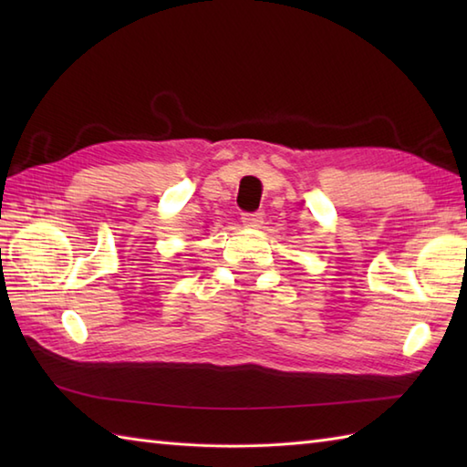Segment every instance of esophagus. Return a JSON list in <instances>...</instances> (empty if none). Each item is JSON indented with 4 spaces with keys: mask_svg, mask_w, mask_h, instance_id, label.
I'll list each match as a JSON object with an SVG mask.
<instances>
[{
    "mask_svg": "<svg viewBox=\"0 0 467 467\" xmlns=\"http://www.w3.org/2000/svg\"><path fill=\"white\" fill-rule=\"evenodd\" d=\"M243 224L244 226H261L263 214L261 213H243Z\"/></svg>",
    "mask_w": 467,
    "mask_h": 467,
    "instance_id": "1",
    "label": "esophagus"
}]
</instances>
